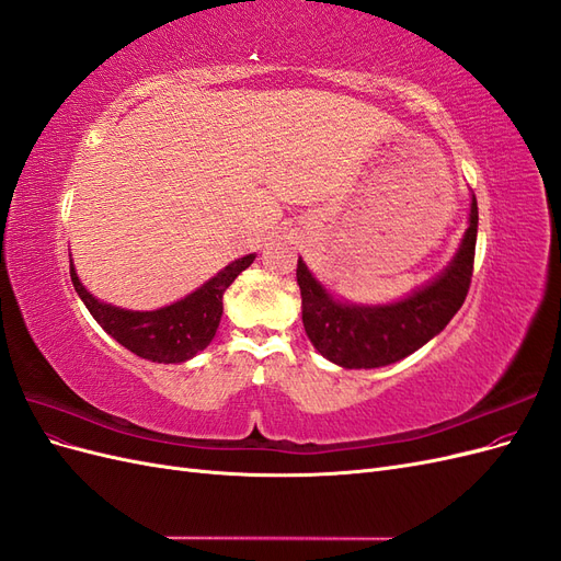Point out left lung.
Segmentation results:
<instances>
[{
    "instance_id": "1",
    "label": "left lung",
    "mask_w": 561,
    "mask_h": 561,
    "mask_svg": "<svg viewBox=\"0 0 561 561\" xmlns=\"http://www.w3.org/2000/svg\"><path fill=\"white\" fill-rule=\"evenodd\" d=\"M474 241L478 201L472 196L470 227L445 274L390 307H353L334 301L299 260L301 320L311 344L320 355L346 369L383 367L407 358L443 332L454 313L463 307L472 278Z\"/></svg>"
}]
</instances>
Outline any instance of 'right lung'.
<instances>
[{"label": "right lung", "mask_w": 561, "mask_h": 561, "mask_svg": "<svg viewBox=\"0 0 561 561\" xmlns=\"http://www.w3.org/2000/svg\"><path fill=\"white\" fill-rule=\"evenodd\" d=\"M252 260L254 254H248L243 260L231 262L215 278L201 285L196 293L159 311H126L110 307V304L98 301L79 283L72 266L70 276L91 316L118 344L151 363H184L213 342L219 318H222V297L227 287L252 264Z\"/></svg>", "instance_id": "right-lung-1"}]
</instances>
